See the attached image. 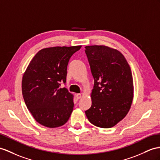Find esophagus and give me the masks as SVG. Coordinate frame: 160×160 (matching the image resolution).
I'll list each match as a JSON object with an SVG mask.
<instances>
[{"mask_svg":"<svg viewBox=\"0 0 160 160\" xmlns=\"http://www.w3.org/2000/svg\"><path fill=\"white\" fill-rule=\"evenodd\" d=\"M76 98H77V99H80V98L82 97V95H81V94H80V93L76 94Z\"/></svg>","mask_w":160,"mask_h":160,"instance_id":"34e87169","label":"esophagus"}]
</instances>
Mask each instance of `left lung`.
Here are the masks:
<instances>
[{"mask_svg":"<svg viewBox=\"0 0 160 160\" xmlns=\"http://www.w3.org/2000/svg\"><path fill=\"white\" fill-rule=\"evenodd\" d=\"M95 80L92 105L85 112L88 121L99 128H109L124 119L134 97L132 72L124 56L105 45L85 47Z\"/></svg>","mask_w":160,"mask_h":160,"instance_id":"8db88e82","label":"left lung"}]
</instances>
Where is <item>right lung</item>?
<instances>
[{
  "mask_svg": "<svg viewBox=\"0 0 160 160\" xmlns=\"http://www.w3.org/2000/svg\"><path fill=\"white\" fill-rule=\"evenodd\" d=\"M80 46L53 47L40 50L24 72L22 91L28 110L40 124L57 128L68 122L73 108V95L60 82H66L70 57Z\"/></svg>",
  "mask_w": 160,
  "mask_h": 160,
  "instance_id": "right-lung-1",
  "label": "right lung"
}]
</instances>
